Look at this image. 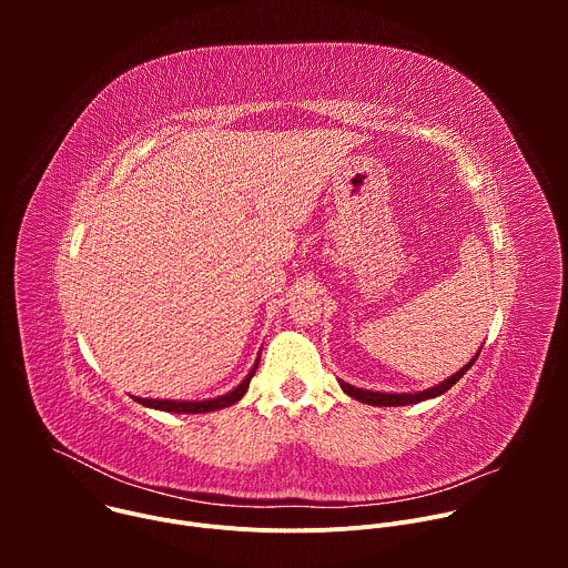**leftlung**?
Returning a JSON list of instances; mask_svg holds the SVG:
<instances>
[{"label":"left lung","instance_id":"obj_1","mask_svg":"<svg viewBox=\"0 0 568 568\" xmlns=\"http://www.w3.org/2000/svg\"><path fill=\"white\" fill-rule=\"evenodd\" d=\"M478 353H480V348H478ZM478 353H476L460 371H456L452 377H447L445 382H440V384H436V386H432V388H427V390H420V393H379V390H364V388H357V386L346 384V382H342V379H339V384H342V388H344L346 395H351V397H355V399H359V402H364V404H373V407H404V404H416V402H423V399H432V397H438V395H443L445 390H449V388L471 368V364L476 362Z\"/></svg>","mask_w":568,"mask_h":568}]
</instances>
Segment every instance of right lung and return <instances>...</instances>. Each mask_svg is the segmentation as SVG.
<instances>
[{"mask_svg":"<svg viewBox=\"0 0 568 568\" xmlns=\"http://www.w3.org/2000/svg\"><path fill=\"white\" fill-rule=\"evenodd\" d=\"M261 359V357H258ZM258 359L254 364V368L250 371V375L242 379L233 390L220 395V397H213V399H200V402H180V399H148V397H134L139 404H143V407H150V409H159V412H169V414H206V412H217V409H224V407H231V404H235L242 395L247 393L250 388V382L258 368Z\"/></svg>","mask_w":568,"mask_h":568,"instance_id":"obj_1","label":"right lung"}]
</instances>
